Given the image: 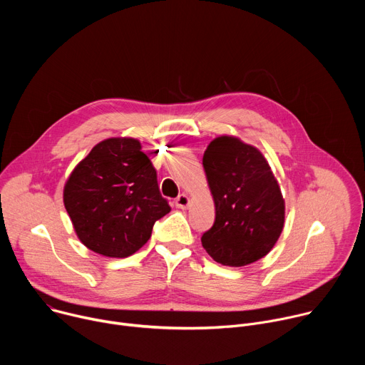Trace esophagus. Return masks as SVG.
<instances>
[{"label":"esophagus","instance_id":"34e87169","mask_svg":"<svg viewBox=\"0 0 365 365\" xmlns=\"http://www.w3.org/2000/svg\"><path fill=\"white\" fill-rule=\"evenodd\" d=\"M189 196L187 195H185V193H182V195H179L178 197H176V200H175V205L179 207V210H186V207L189 206Z\"/></svg>","mask_w":365,"mask_h":365}]
</instances>
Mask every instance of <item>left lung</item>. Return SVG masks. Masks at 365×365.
<instances>
[{
	"mask_svg": "<svg viewBox=\"0 0 365 365\" xmlns=\"http://www.w3.org/2000/svg\"><path fill=\"white\" fill-rule=\"evenodd\" d=\"M202 165L215 202V222L200 238L203 248L230 267L263 258L284 225V199L264 155L222 135L207 145Z\"/></svg>",
	"mask_w": 365,
	"mask_h": 365,
	"instance_id": "left-lung-1",
	"label": "left lung"
}]
</instances>
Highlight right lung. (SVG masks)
Returning a JSON list of instances; mask_svg holds the SVG:
<instances>
[{
	"mask_svg": "<svg viewBox=\"0 0 365 365\" xmlns=\"http://www.w3.org/2000/svg\"><path fill=\"white\" fill-rule=\"evenodd\" d=\"M63 202L82 244L117 258L140 250L155 221L170 212L158 173L134 138L96 144L68 179Z\"/></svg>",
	"mask_w": 365,
	"mask_h": 365,
	"instance_id": "1",
	"label": "right lung"
}]
</instances>
